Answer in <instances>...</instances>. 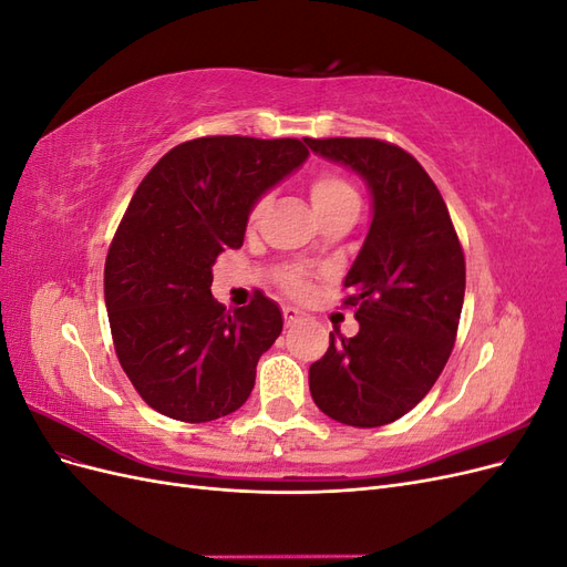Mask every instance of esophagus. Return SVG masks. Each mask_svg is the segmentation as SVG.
<instances>
[{"label": "esophagus", "mask_w": 567, "mask_h": 567, "mask_svg": "<svg viewBox=\"0 0 567 567\" xmlns=\"http://www.w3.org/2000/svg\"><path fill=\"white\" fill-rule=\"evenodd\" d=\"M300 319H302V312L296 310V307H284V321H286V326H293Z\"/></svg>", "instance_id": "34e87169"}]
</instances>
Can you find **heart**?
<instances>
[{
    "label": "heart",
    "instance_id": "obj_1",
    "mask_svg": "<svg viewBox=\"0 0 567 567\" xmlns=\"http://www.w3.org/2000/svg\"><path fill=\"white\" fill-rule=\"evenodd\" d=\"M310 198H312V205H315L317 215L321 217L326 213L342 208V205L357 203V192L346 179H340L338 175L323 173V175H317L312 179V184H310ZM262 208H265V200H257L252 205V210H250V219H257V215L262 213Z\"/></svg>",
    "mask_w": 567,
    "mask_h": 567
}]
</instances>
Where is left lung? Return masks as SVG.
I'll return each instance as SVG.
<instances>
[{"label":"left lung","instance_id":"8db88e82","mask_svg":"<svg viewBox=\"0 0 567 567\" xmlns=\"http://www.w3.org/2000/svg\"><path fill=\"white\" fill-rule=\"evenodd\" d=\"M317 156L367 182L371 225L346 286L359 331L331 333L310 367L315 404L338 423L379 427L402 419L452 354L466 262L447 205L414 156L379 140H305Z\"/></svg>","mask_w":567,"mask_h":567}]
</instances>
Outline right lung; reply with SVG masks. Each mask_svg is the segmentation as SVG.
<instances>
[{
    "mask_svg": "<svg viewBox=\"0 0 567 567\" xmlns=\"http://www.w3.org/2000/svg\"><path fill=\"white\" fill-rule=\"evenodd\" d=\"M307 156L298 140L200 136L167 151L134 192L104 296L120 367L161 414L205 423L248 400L281 310L257 296L229 315L210 293L213 265L244 246L252 205Z\"/></svg>",
    "mask_w": 567,
    "mask_h": 567,
    "instance_id": "right-lung-1",
    "label": "right lung"
}]
</instances>
